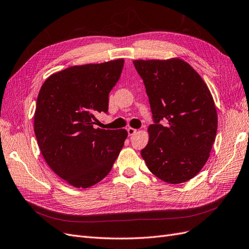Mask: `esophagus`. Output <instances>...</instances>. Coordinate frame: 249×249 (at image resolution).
<instances>
[{
    "mask_svg": "<svg viewBox=\"0 0 249 249\" xmlns=\"http://www.w3.org/2000/svg\"><path fill=\"white\" fill-rule=\"evenodd\" d=\"M127 132H128V135L131 136V135L135 134V132H136V129H134V128H131V127H129V128H128V129H127Z\"/></svg>",
    "mask_w": 249,
    "mask_h": 249,
    "instance_id": "1",
    "label": "esophagus"
}]
</instances>
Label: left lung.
I'll return each instance as SVG.
<instances>
[{"label": "left lung", "mask_w": 249, "mask_h": 249, "mask_svg": "<svg viewBox=\"0 0 249 249\" xmlns=\"http://www.w3.org/2000/svg\"><path fill=\"white\" fill-rule=\"evenodd\" d=\"M142 78L154 124L141 151L152 174L179 184L202 170L215 141L217 113L209 88L181 59L135 60ZM164 121L165 124H160Z\"/></svg>", "instance_id": "obj_1"}]
</instances>
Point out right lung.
<instances>
[{
    "label": "right lung",
    "mask_w": 249,
    "mask_h": 249,
    "mask_svg": "<svg viewBox=\"0 0 249 249\" xmlns=\"http://www.w3.org/2000/svg\"><path fill=\"white\" fill-rule=\"evenodd\" d=\"M124 60L72 66L52 74L39 91L34 131L46 163L60 178L88 188L107 177L127 138L125 129L95 128Z\"/></svg>",
    "instance_id": "add662e5"
}]
</instances>
